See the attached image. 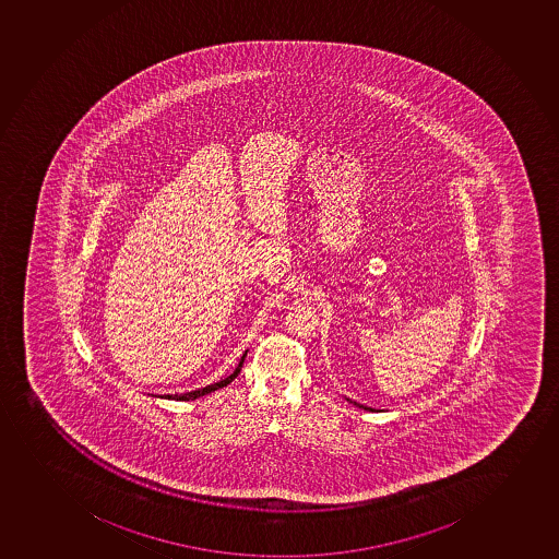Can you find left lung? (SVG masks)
I'll return each mask as SVG.
<instances>
[{
  "label": "left lung",
  "instance_id": "left-lung-1",
  "mask_svg": "<svg viewBox=\"0 0 559 559\" xmlns=\"http://www.w3.org/2000/svg\"><path fill=\"white\" fill-rule=\"evenodd\" d=\"M356 406H360V408H364V409H371V408H367V406H361V404H356Z\"/></svg>",
  "mask_w": 559,
  "mask_h": 559
}]
</instances>
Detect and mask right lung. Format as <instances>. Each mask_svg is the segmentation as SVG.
Here are the masks:
<instances>
[{
	"mask_svg": "<svg viewBox=\"0 0 559 559\" xmlns=\"http://www.w3.org/2000/svg\"><path fill=\"white\" fill-rule=\"evenodd\" d=\"M246 355L241 356L240 364H238V367H236V371L230 374V377H227L225 380H219V382H216V384L206 385V388H201V390L190 391V393H185V395H168V399H175V401H195V399H199V396L206 395V393H212V391L219 390V388H225V385L230 384L233 380L238 377V372L241 371V367H243V360H246Z\"/></svg>",
	"mask_w": 559,
	"mask_h": 559,
	"instance_id": "right-lung-1",
	"label": "right lung"
}]
</instances>
